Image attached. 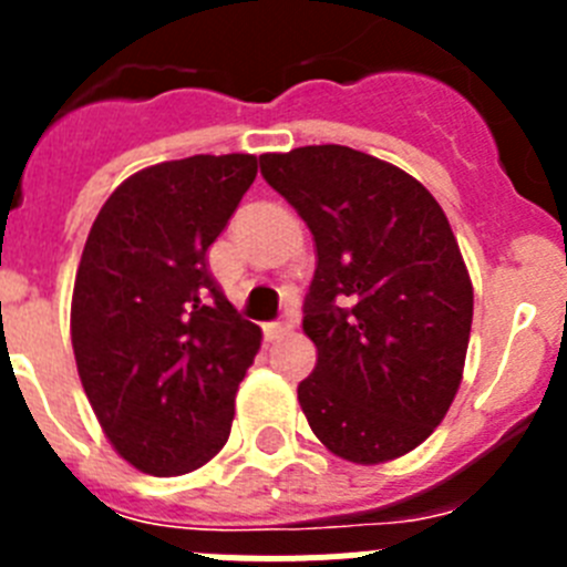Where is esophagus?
Wrapping results in <instances>:
<instances>
[{"instance_id":"obj_1","label":"esophagus","mask_w":567,"mask_h":567,"mask_svg":"<svg viewBox=\"0 0 567 567\" xmlns=\"http://www.w3.org/2000/svg\"><path fill=\"white\" fill-rule=\"evenodd\" d=\"M289 329H292V318H284V320H275V323H267L264 327V332H267V338H280V334H287Z\"/></svg>"}]
</instances>
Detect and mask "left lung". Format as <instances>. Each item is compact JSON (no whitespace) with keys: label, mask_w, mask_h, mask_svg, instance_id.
<instances>
[{"label":"left lung","mask_w":567,"mask_h":567,"mask_svg":"<svg viewBox=\"0 0 567 567\" xmlns=\"http://www.w3.org/2000/svg\"><path fill=\"white\" fill-rule=\"evenodd\" d=\"M260 175L318 252L303 303L318 363L298 385L315 437L349 463L403 457L463 380L474 289L452 224L417 178L340 144L260 155Z\"/></svg>","instance_id":"left-lung-1"}]
</instances>
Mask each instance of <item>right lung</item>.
<instances>
[{
	"label": "right lung",
	"mask_w": 567,
	"mask_h": 567,
	"mask_svg": "<svg viewBox=\"0 0 567 567\" xmlns=\"http://www.w3.org/2000/svg\"><path fill=\"white\" fill-rule=\"evenodd\" d=\"M255 173L247 153L155 164L118 184L90 227L73 354L104 434L144 474L202 468L233 429L260 329L235 312L207 252Z\"/></svg>",
	"instance_id": "right-lung-1"
}]
</instances>
